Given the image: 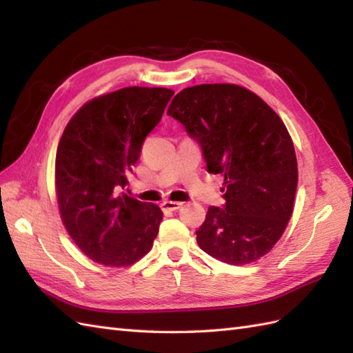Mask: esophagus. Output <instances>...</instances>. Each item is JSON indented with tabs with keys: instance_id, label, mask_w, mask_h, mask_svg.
Returning <instances> with one entry per match:
<instances>
[{
	"instance_id": "1",
	"label": "esophagus",
	"mask_w": 353,
	"mask_h": 353,
	"mask_svg": "<svg viewBox=\"0 0 353 353\" xmlns=\"http://www.w3.org/2000/svg\"><path fill=\"white\" fill-rule=\"evenodd\" d=\"M162 209L163 211H177L179 208L182 206V203L181 201H171V200H165V201H162Z\"/></svg>"
}]
</instances>
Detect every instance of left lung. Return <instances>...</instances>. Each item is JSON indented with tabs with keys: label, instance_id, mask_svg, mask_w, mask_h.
Returning a JSON list of instances; mask_svg holds the SVG:
<instances>
[{
	"label": "left lung",
	"instance_id": "left-lung-1",
	"mask_svg": "<svg viewBox=\"0 0 353 353\" xmlns=\"http://www.w3.org/2000/svg\"><path fill=\"white\" fill-rule=\"evenodd\" d=\"M168 115L196 139L209 172L224 176V205L209 206L197 243L212 258L244 265L279 241L291 219L297 161L287 127L245 88H185Z\"/></svg>",
	"mask_w": 353,
	"mask_h": 353
}]
</instances>
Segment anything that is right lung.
I'll return each mask as SVG.
<instances>
[{"label": "right lung", "mask_w": 353, "mask_h": 353, "mask_svg": "<svg viewBox=\"0 0 353 353\" xmlns=\"http://www.w3.org/2000/svg\"><path fill=\"white\" fill-rule=\"evenodd\" d=\"M174 92L123 88L86 103L65 127L56 154L62 221L80 250L108 267H125L152 249L161 208L119 190L147 134L159 124Z\"/></svg>", "instance_id": "obj_1"}]
</instances>
